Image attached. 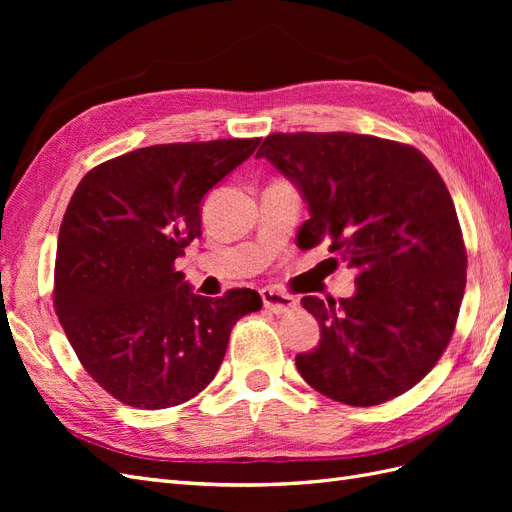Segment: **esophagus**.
I'll list each match as a JSON object with an SVG mask.
<instances>
[{"label": "esophagus", "mask_w": 512, "mask_h": 512, "mask_svg": "<svg viewBox=\"0 0 512 512\" xmlns=\"http://www.w3.org/2000/svg\"><path fill=\"white\" fill-rule=\"evenodd\" d=\"M260 297H262V303H265V307L271 309L273 314H286V312H292V309L297 307V299H294L292 294H286V292L275 290V288H262Z\"/></svg>", "instance_id": "34e87169"}]
</instances>
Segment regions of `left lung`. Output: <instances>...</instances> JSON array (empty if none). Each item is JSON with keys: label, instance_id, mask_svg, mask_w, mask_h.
Returning <instances> with one entry per match:
<instances>
[{"label": "left lung", "instance_id": "obj_1", "mask_svg": "<svg viewBox=\"0 0 512 512\" xmlns=\"http://www.w3.org/2000/svg\"><path fill=\"white\" fill-rule=\"evenodd\" d=\"M256 158L307 203L303 250L327 241L356 271L350 299H301L320 344L297 354L299 374L361 408L410 391L451 342L466 290V245L438 170L410 145L350 132L269 134Z\"/></svg>", "mask_w": 512, "mask_h": 512}]
</instances>
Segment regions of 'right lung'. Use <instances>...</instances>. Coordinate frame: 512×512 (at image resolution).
<instances>
[{
	"mask_svg": "<svg viewBox=\"0 0 512 512\" xmlns=\"http://www.w3.org/2000/svg\"><path fill=\"white\" fill-rule=\"evenodd\" d=\"M260 138L153 145L81 179L59 228L53 301L79 361L123 404L162 410L196 397L224 361L256 290L207 299L175 260L200 237L205 194Z\"/></svg>",
	"mask_w": 512,
	"mask_h": 512,
	"instance_id": "right-lung-1",
	"label": "right lung"
}]
</instances>
